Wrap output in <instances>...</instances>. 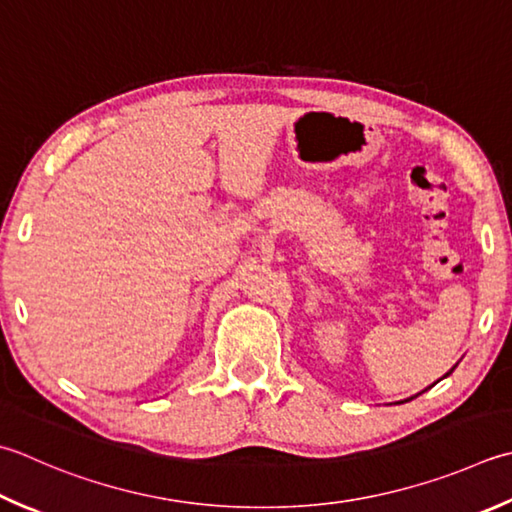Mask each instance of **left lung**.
Wrapping results in <instances>:
<instances>
[{"mask_svg": "<svg viewBox=\"0 0 512 512\" xmlns=\"http://www.w3.org/2000/svg\"><path fill=\"white\" fill-rule=\"evenodd\" d=\"M446 375H448V373H446Z\"/></svg>", "mask_w": 512, "mask_h": 512, "instance_id": "obj_1", "label": "left lung"}]
</instances>
